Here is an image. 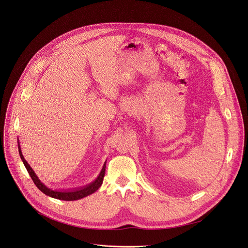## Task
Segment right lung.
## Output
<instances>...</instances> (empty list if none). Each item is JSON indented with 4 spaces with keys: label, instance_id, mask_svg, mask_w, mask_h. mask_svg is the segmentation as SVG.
<instances>
[{
    "label": "right lung",
    "instance_id": "right-lung-1",
    "mask_svg": "<svg viewBox=\"0 0 248 248\" xmlns=\"http://www.w3.org/2000/svg\"><path fill=\"white\" fill-rule=\"evenodd\" d=\"M17 145H18V153H19V156H20V159L21 161L24 162L30 176L31 177L33 183L35 184V186L43 193L46 194L51 198H54V199H58V200H63V201H76V200H80L82 198H85L89 195H91L93 193H95L102 185L103 183V180H104V176H105V172H106V162L99 174V176L96 178L95 181H93L91 184L87 185L86 187L84 188H81V189H77V190H73V191H56V190H51L49 189L48 187H46V185H44L40 180L38 179L37 175L34 173V171L32 170V168L30 166V164L27 162V160L25 159L24 155H22L21 153V149H20V146H19V142H18V139H17Z\"/></svg>",
    "mask_w": 248,
    "mask_h": 248
}]
</instances>
